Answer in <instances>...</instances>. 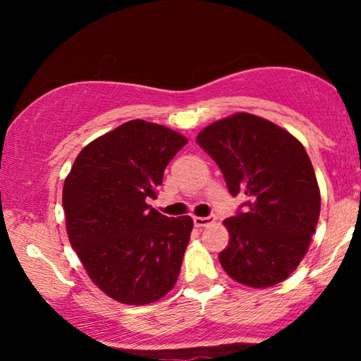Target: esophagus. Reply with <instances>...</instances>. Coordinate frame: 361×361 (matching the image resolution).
Masks as SVG:
<instances>
[{
	"label": "esophagus",
	"instance_id": "obj_1",
	"mask_svg": "<svg viewBox=\"0 0 361 361\" xmlns=\"http://www.w3.org/2000/svg\"><path fill=\"white\" fill-rule=\"evenodd\" d=\"M215 221V216H194V225L197 228H202V226H209Z\"/></svg>",
	"mask_w": 361,
	"mask_h": 361
}]
</instances>
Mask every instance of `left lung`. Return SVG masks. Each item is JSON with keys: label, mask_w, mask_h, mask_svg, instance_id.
<instances>
[{"label": "left lung", "mask_w": 361, "mask_h": 361, "mask_svg": "<svg viewBox=\"0 0 361 361\" xmlns=\"http://www.w3.org/2000/svg\"><path fill=\"white\" fill-rule=\"evenodd\" d=\"M245 212L224 220L228 246L221 268L236 283L263 289L288 279L307 253L320 215V190L304 146L289 131L251 113H235L197 135Z\"/></svg>", "instance_id": "obj_1"}]
</instances>
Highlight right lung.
Returning <instances> with one entry per match:
<instances>
[{
    "instance_id": "1",
    "label": "right lung",
    "mask_w": 361,
    "mask_h": 361,
    "mask_svg": "<svg viewBox=\"0 0 361 361\" xmlns=\"http://www.w3.org/2000/svg\"><path fill=\"white\" fill-rule=\"evenodd\" d=\"M185 145L171 128L131 120L88 142L66 177L68 241L93 284L118 302H156L179 278L194 221L169 219L146 200Z\"/></svg>"
}]
</instances>
